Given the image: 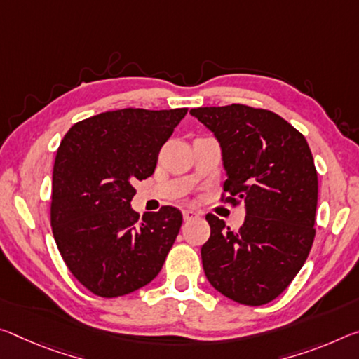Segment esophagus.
<instances>
[{
    "label": "esophagus",
    "mask_w": 359,
    "mask_h": 359,
    "mask_svg": "<svg viewBox=\"0 0 359 359\" xmlns=\"http://www.w3.org/2000/svg\"><path fill=\"white\" fill-rule=\"evenodd\" d=\"M182 214H184V220H191L193 217H196V215H198L195 210H190V209H185Z\"/></svg>",
    "instance_id": "esophagus-1"
}]
</instances>
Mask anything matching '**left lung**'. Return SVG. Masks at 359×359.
Segmentation results:
<instances>
[{
  "label": "left lung",
  "mask_w": 359,
  "mask_h": 359,
  "mask_svg": "<svg viewBox=\"0 0 359 359\" xmlns=\"http://www.w3.org/2000/svg\"><path fill=\"white\" fill-rule=\"evenodd\" d=\"M222 149V200L244 203L240 230L206 215L201 259L208 281L243 305L276 299L302 269L315 240L318 174L310 147L276 113L241 104L190 110Z\"/></svg>",
  "instance_id": "8db88e82"
}]
</instances>
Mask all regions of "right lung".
<instances>
[{
	"label": "right lung",
	"mask_w": 359,
	"mask_h": 359,
	"mask_svg": "<svg viewBox=\"0 0 359 359\" xmlns=\"http://www.w3.org/2000/svg\"><path fill=\"white\" fill-rule=\"evenodd\" d=\"M187 108H123L73 124L57 150L50 226L72 275L99 297H119L163 269L182 225L177 208L139 214L134 182L155 172Z\"/></svg>",
	"instance_id": "right-lung-1"
}]
</instances>
